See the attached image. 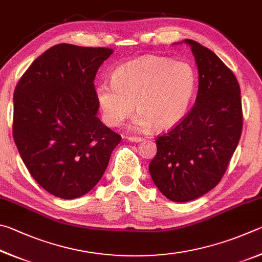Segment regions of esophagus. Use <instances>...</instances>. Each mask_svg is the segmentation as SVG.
Listing matches in <instances>:
<instances>
[{"instance_id":"34e87169","label":"esophagus","mask_w":262,"mask_h":262,"mask_svg":"<svg viewBox=\"0 0 262 262\" xmlns=\"http://www.w3.org/2000/svg\"><path fill=\"white\" fill-rule=\"evenodd\" d=\"M127 139L132 141V143H139V141H143L144 138H141V137H136V136H130L127 137Z\"/></svg>"}]
</instances>
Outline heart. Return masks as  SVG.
<instances>
[{"mask_svg": "<svg viewBox=\"0 0 262 262\" xmlns=\"http://www.w3.org/2000/svg\"><path fill=\"white\" fill-rule=\"evenodd\" d=\"M196 84L198 76L191 63L147 55L117 68L112 84L101 82L95 96L107 125L121 126L135 104V128L163 131L186 116Z\"/></svg>", "mask_w": 262, "mask_h": 262, "instance_id": "heart-1", "label": "heart"}]
</instances>
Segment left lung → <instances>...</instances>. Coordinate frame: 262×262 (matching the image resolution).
Wrapping results in <instances>:
<instances>
[{
	"instance_id": "8db88e82",
	"label": "left lung",
	"mask_w": 262,
	"mask_h": 262,
	"mask_svg": "<svg viewBox=\"0 0 262 262\" xmlns=\"http://www.w3.org/2000/svg\"><path fill=\"white\" fill-rule=\"evenodd\" d=\"M199 72L195 103L186 116L157 138L149 163L154 184L169 200L186 203L222 180L243 128L241 87L233 72L196 41L185 39Z\"/></svg>"
}]
</instances>
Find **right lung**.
I'll list each match as a JSON object with an SVG mask.
<instances>
[{
	"instance_id": "1",
	"label": "right lung",
	"mask_w": 262,
	"mask_h": 262,
	"mask_svg": "<svg viewBox=\"0 0 262 262\" xmlns=\"http://www.w3.org/2000/svg\"><path fill=\"white\" fill-rule=\"evenodd\" d=\"M113 53L55 45L34 59L13 92L18 152L35 182L58 198L93 189L122 140L96 116L95 75Z\"/></svg>"
}]
</instances>
